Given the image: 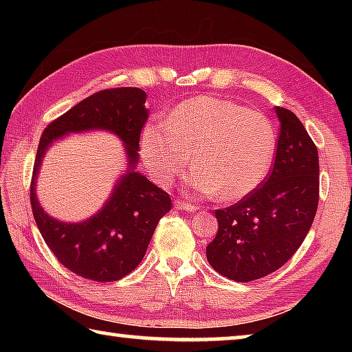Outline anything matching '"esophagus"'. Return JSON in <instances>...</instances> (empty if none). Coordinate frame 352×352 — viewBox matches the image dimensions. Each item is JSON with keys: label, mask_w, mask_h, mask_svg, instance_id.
Listing matches in <instances>:
<instances>
[{"label": "esophagus", "mask_w": 352, "mask_h": 352, "mask_svg": "<svg viewBox=\"0 0 352 352\" xmlns=\"http://www.w3.org/2000/svg\"><path fill=\"white\" fill-rule=\"evenodd\" d=\"M174 205H175V208H178V210H184V211H189V212L199 211V206L197 205L188 204V201H183V200H175Z\"/></svg>", "instance_id": "obj_1"}]
</instances>
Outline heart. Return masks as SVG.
<instances>
[{
	"label": "heart",
	"mask_w": 352,
	"mask_h": 352,
	"mask_svg": "<svg viewBox=\"0 0 352 352\" xmlns=\"http://www.w3.org/2000/svg\"><path fill=\"white\" fill-rule=\"evenodd\" d=\"M275 148L269 118L211 96L184 100L166 122L146 124L140 140L141 158L155 182H172L192 152L189 186L206 197L220 194L225 201L247 199L264 183Z\"/></svg>",
	"instance_id": "b5f03b06"
}]
</instances>
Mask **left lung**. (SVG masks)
Instances as JSON below:
<instances>
[{"mask_svg":"<svg viewBox=\"0 0 352 352\" xmlns=\"http://www.w3.org/2000/svg\"><path fill=\"white\" fill-rule=\"evenodd\" d=\"M279 119L276 157L270 174L252 195L216 210L217 234L206 258L220 275L248 283L287 262L311 230L318 206V151L294 111Z\"/></svg>","mask_w":352,"mask_h":352,"instance_id":"8db88e82","label":"left lung"}]
</instances>
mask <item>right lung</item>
Listing matches in <instances>:
<instances>
[{"instance_id": "1", "label": "right lung", "mask_w": 352, "mask_h": 352, "mask_svg": "<svg viewBox=\"0 0 352 352\" xmlns=\"http://www.w3.org/2000/svg\"><path fill=\"white\" fill-rule=\"evenodd\" d=\"M146 98L144 90L133 87L91 94L43 130L35 155L31 182L35 223L63 267L96 283L118 281L135 270L144 258L160 219L170 211V195L135 170L141 129L148 116ZM90 129H107L121 138L129 168L94 217L79 224L60 223L47 216L34 194L41 160L54 140Z\"/></svg>"}]
</instances>
